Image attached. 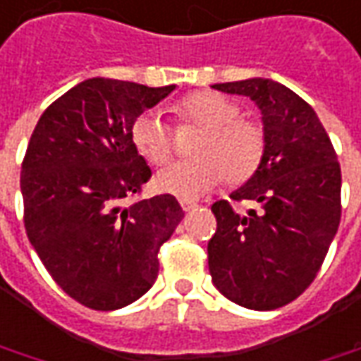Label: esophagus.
<instances>
[{
	"mask_svg": "<svg viewBox=\"0 0 361 361\" xmlns=\"http://www.w3.org/2000/svg\"><path fill=\"white\" fill-rule=\"evenodd\" d=\"M180 205L183 212H191V209H195V207H197V203H195V201H190V200H181Z\"/></svg>",
	"mask_w": 361,
	"mask_h": 361,
	"instance_id": "esophagus-1",
	"label": "esophagus"
}]
</instances>
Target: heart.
<instances>
[{"label": "heart", "mask_w": 361, "mask_h": 361, "mask_svg": "<svg viewBox=\"0 0 361 361\" xmlns=\"http://www.w3.org/2000/svg\"><path fill=\"white\" fill-rule=\"evenodd\" d=\"M181 122L201 128L191 154L193 160L173 161L156 176L164 193L195 200L212 191L225 178L239 185L261 168L267 149L264 130L259 122L239 118V106L219 92L201 90L176 106ZM130 138L138 154L154 166L170 160L173 149L170 126L156 112H144L130 126Z\"/></svg>", "instance_id": "1"}]
</instances>
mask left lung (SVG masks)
Returning <instances> with one entry per match:
<instances>
[{
    "mask_svg": "<svg viewBox=\"0 0 361 361\" xmlns=\"http://www.w3.org/2000/svg\"><path fill=\"white\" fill-rule=\"evenodd\" d=\"M213 88L259 106L267 149L257 173L231 193L257 209L239 215L229 201L212 205V281L231 302L274 310L298 298L324 263L342 213L340 164L312 106L290 88L271 78Z\"/></svg>",
    "mask_w": 361,
    "mask_h": 361,
    "instance_id": "1",
    "label": "left lung"
}]
</instances>
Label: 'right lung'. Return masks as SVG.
Here are the masks:
<instances>
[{"label": "right lung", "mask_w": 361, "mask_h": 361, "mask_svg": "<svg viewBox=\"0 0 361 361\" xmlns=\"http://www.w3.org/2000/svg\"><path fill=\"white\" fill-rule=\"evenodd\" d=\"M173 88L88 78L41 114L29 140L27 237L55 283L92 310H116L148 293L158 251L183 217L170 193L122 205L152 176L130 126Z\"/></svg>", "instance_id": "add662e5"}]
</instances>
